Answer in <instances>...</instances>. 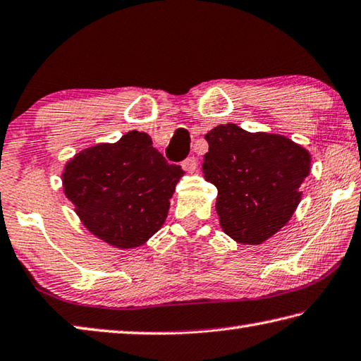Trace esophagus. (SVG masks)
Masks as SVG:
<instances>
[{
  "instance_id": "obj_1",
  "label": "esophagus",
  "mask_w": 361,
  "mask_h": 361,
  "mask_svg": "<svg viewBox=\"0 0 361 361\" xmlns=\"http://www.w3.org/2000/svg\"><path fill=\"white\" fill-rule=\"evenodd\" d=\"M181 167L186 170V172H194L197 169V158L195 156H188V158L181 162Z\"/></svg>"
}]
</instances>
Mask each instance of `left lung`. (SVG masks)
I'll return each instance as SVG.
<instances>
[{"mask_svg":"<svg viewBox=\"0 0 361 361\" xmlns=\"http://www.w3.org/2000/svg\"><path fill=\"white\" fill-rule=\"evenodd\" d=\"M203 176L218 188L222 231L245 245H260L292 218L311 156L283 135L247 133L237 124L205 135Z\"/></svg>","mask_w":361,"mask_h":361,"instance_id":"1","label":"left lung"}]
</instances>
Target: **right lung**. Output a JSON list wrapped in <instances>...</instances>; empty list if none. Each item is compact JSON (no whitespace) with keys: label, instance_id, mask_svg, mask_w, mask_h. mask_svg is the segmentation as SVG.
Returning a JSON list of instances; mask_svg holds the SVG:
<instances>
[{"label":"right lung","instance_id":"1","mask_svg":"<svg viewBox=\"0 0 361 361\" xmlns=\"http://www.w3.org/2000/svg\"><path fill=\"white\" fill-rule=\"evenodd\" d=\"M183 173L153 147L152 137L130 130L112 145L101 143L71 159L63 186L90 232L114 246L135 247L164 224Z\"/></svg>","mask_w":361,"mask_h":361}]
</instances>
